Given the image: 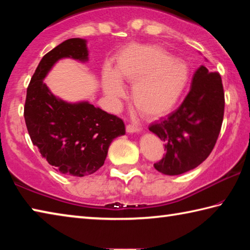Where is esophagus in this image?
<instances>
[{
	"label": "esophagus",
	"instance_id": "obj_1",
	"mask_svg": "<svg viewBox=\"0 0 250 250\" xmlns=\"http://www.w3.org/2000/svg\"><path fill=\"white\" fill-rule=\"evenodd\" d=\"M126 132L128 133H139V132H141V128L132 125H126Z\"/></svg>",
	"mask_w": 250,
	"mask_h": 250
}]
</instances>
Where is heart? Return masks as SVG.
I'll list each match as a JSON object with an SVG mask.
<instances>
[{
    "label": "heart",
    "instance_id": "heart-1",
    "mask_svg": "<svg viewBox=\"0 0 250 250\" xmlns=\"http://www.w3.org/2000/svg\"><path fill=\"white\" fill-rule=\"evenodd\" d=\"M189 68L158 45L131 44L117 57L115 69L105 67V96L118 101L125 96L122 82L133 83L131 97L143 115L156 119L174 109L188 84Z\"/></svg>",
    "mask_w": 250,
    "mask_h": 250
}]
</instances>
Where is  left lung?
Listing matches in <instances>:
<instances>
[{
  "mask_svg": "<svg viewBox=\"0 0 250 250\" xmlns=\"http://www.w3.org/2000/svg\"><path fill=\"white\" fill-rule=\"evenodd\" d=\"M224 107L221 75L201 66L194 73L191 89L179 109L149 126L167 150L166 156L154 164L155 170L166 175H179L205 161L221 132Z\"/></svg>",
  "mask_w": 250,
  "mask_h": 250,
  "instance_id": "obj_1",
  "label": "left lung"
}]
</instances>
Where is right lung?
Returning a JSON list of instances; mask_svg holds the SVG:
<instances>
[{
    "instance_id": "right-lung-1",
    "label": "right lung",
    "mask_w": 250,
    "mask_h": 250,
    "mask_svg": "<svg viewBox=\"0 0 250 250\" xmlns=\"http://www.w3.org/2000/svg\"><path fill=\"white\" fill-rule=\"evenodd\" d=\"M87 41L69 39L42 58L28 84L25 124L34 146L64 175H90L104 166L111 142L125 134L124 121L88 100L69 103L55 96L44 79L61 59L89 61Z\"/></svg>"
}]
</instances>
